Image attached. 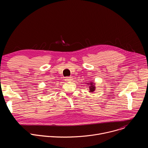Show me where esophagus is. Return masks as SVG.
I'll list each match as a JSON object with an SVG mask.
<instances>
[{
    "label": "esophagus",
    "mask_w": 148,
    "mask_h": 148,
    "mask_svg": "<svg viewBox=\"0 0 148 148\" xmlns=\"http://www.w3.org/2000/svg\"><path fill=\"white\" fill-rule=\"evenodd\" d=\"M65 80L66 81H71L73 80V78L71 77H67L65 78Z\"/></svg>",
    "instance_id": "1"
}]
</instances>
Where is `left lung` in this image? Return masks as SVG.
<instances>
[{
    "label": "left lung",
    "instance_id": "left-lung-1",
    "mask_svg": "<svg viewBox=\"0 0 148 148\" xmlns=\"http://www.w3.org/2000/svg\"><path fill=\"white\" fill-rule=\"evenodd\" d=\"M89 85H91L90 86V92H94V91H95V87L93 86V84L92 82L90 83V84H89Z\"/></svg>",
    "mask_w": 148,
    "mask_h": 148
}]
</instances>
